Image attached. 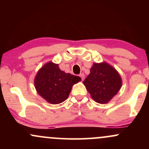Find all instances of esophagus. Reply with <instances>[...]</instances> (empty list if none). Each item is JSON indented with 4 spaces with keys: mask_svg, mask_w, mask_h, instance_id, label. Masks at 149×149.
Segmentation results:
<instances>
[{
    "mask_svg": "<svg viewBox=\"0 0 149 149\" xmlns=\"http://www.w3.org/2000/svg\"><path fill=\"white\" fill-rule=\"evenodd\" d=\"M79 76L81 78V80H83L85 79V74L84 73H80V74L79 75Z\"/></svg>",
    "mask_w": 149,
    "mask_h": 149,
    "instance_id": "esophagus-1",
    "label": "esophagus"
}]
</instances>
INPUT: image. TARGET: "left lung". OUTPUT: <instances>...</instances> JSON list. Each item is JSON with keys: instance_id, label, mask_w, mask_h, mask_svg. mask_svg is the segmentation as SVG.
<instances>
[{"instance_id": "8db88e82", "label": "left lung", "mask_w": 149, "mask_h": 149, "mask_svg": "<svg viewBox=\"0 0 149 149\" xmlns=\"http://www.w3.org/2000/svg\"><path fill=\"white\" fill-rule=\"evenodd\" d=\"M83 84L95 102L106 104L118 92L122 79L118 72L107 62L94 63Z\"/></svg>"}]
</instances>
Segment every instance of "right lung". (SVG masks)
Masks as SVG:
<instances>
[{
  "instance_id": "obj_1",
  "label": "right lung",
  "mask_w": 149,
  "mask_h": 149,
  "mask_svg": "<svg viewBox=\"0 0 149 149\" xmlns=\"http://www.w3.org/2000/svg\"><path fill=\"white\" fill-rule=\"evenodd\" d=\"M80 80L79 76L65 73L59 64L49 61L38 71L34 85L38 93L47 102L57 104L68 98L73 85Z\"/></svg>"
}]
</instances>
